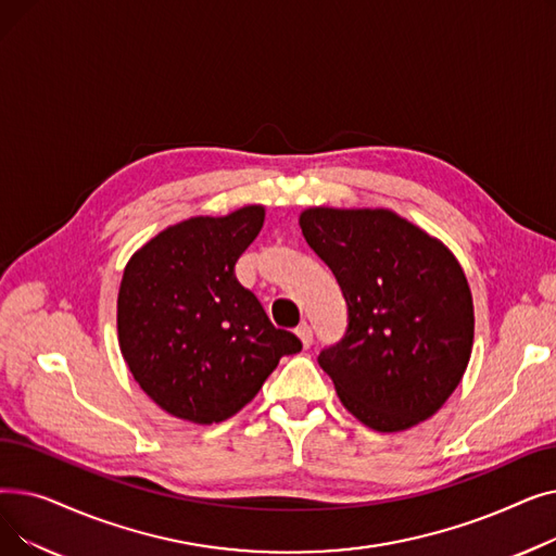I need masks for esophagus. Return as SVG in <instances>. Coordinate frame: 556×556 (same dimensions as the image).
Listing matches in <instances>:
<instances>
[{
	"instance_id": "obj_1",
	"label": "esophagus",
	"mask_w": 556,
	"mask_h": 556,
	"mask_svg": "<svg viewBox=\"0 0 556 556\" xmlns=\"http://www.w3.org/2000/svg\"><path fill=\"white\" fill-rule=\"evenodd\" d=\"M295 333H298V338L302 340L304 346H311V342H313V329H311L306 323H302V325L295 329Z\"/></svg>"
}]
</instances>
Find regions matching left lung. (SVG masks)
Returning a JSON list of instances; mask_svg holds the SVG:
<instances>
[{
	"instance_id": "obj_1",
	"label": "left lung",
	"mask_w": 556,
	"mask_h": 556,
	"mask_svg": "<svg viewBox=\"0 0 556 556\" xmlns=\"http://www.w3.org/2000/svg\"><path fill=\"white\" fill-rule=\"evenodd\" d=\"M300 227L346 300L344 338L317 356L342 405L378 432L432 417L473 349V298L453 252L390 210L311 207Z\"/></svg>"
}]
</instances>
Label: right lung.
<instances>
[{
  "label": "right lung",
  "instance_id": "obj_1",
  "mask_svg": "<svg viewBox=\"0 0 556 556\" xmlns=\"http://www.w3.org/2000/svg\"><path fill=\"white\" fill-rule=\"evenodd\" d=\"M266 210L170 225L128 261L116 300L119 346L135 381L168 415L220 424L245 407L281 356L302 352L233 275Z\"/></svg>",
  "mask_w": 556,
  "mask_h": 556
}]
</instances>
